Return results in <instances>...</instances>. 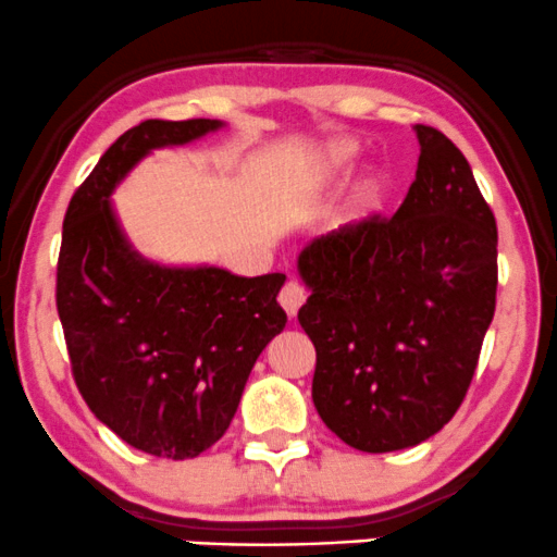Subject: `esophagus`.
I'll use <instances>...</instances> for the list:
<instances>
[{"mask_svg":"<svg viewBox=\"0 0 557 557\" xmlns=\"http://www.w3.org/2000/svg\"><path fill=\"white\" fill-rule=\"evenodd\" d=\"M305 299H307V294H305L302 286L297 284V281H286L284 289H281V294H278V305L284 307L286 315H289V318L297 315L299 307L305 305Z\"/></svg>","mask_w":557,"mask_h":557,"instance_id":"34e87169","label":"esophagus"}]
</instances>
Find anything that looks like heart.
<instances>
[{
	"instance_id": "obj_1",
	"label": "heart",
	"mask_w": 557,
	"mask_h": 557,
	"mask_svg": "<svg viewBox=\"0 0 557 557\" xmlns=\"http://www.w3.org/2000/svg\"><path fill=\"white\" fill-rule=\"evenodd\" d=\"M357 153H359V146L355 140H331L329 146L320 148L310 159V163L305 166L302 176H299V193L315 195L320 189L336 185V182L351 169ZM383 198H385V180L381 174H368L359 180V185L355 189L357 213L362 215L372 213L375 208H381Z\"/></svg>"
}]
</instances>
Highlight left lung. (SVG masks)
Here are the masks:
<instances>
[{"mask_svg": "<svg viewBox=\"0 0 557 557\" xmlns=\"http://www.w3.org/2000/svg\"><path fill=\"white\" fill-rule=\"evenodd\" d=\"M417 180L401 208L299 252L315 344L312 401L346 446L388 454L441 433L472 383L495 315L498 228L472 166L414 124Z\"/></svg>", "mask_w": 557, "mask_h": 557, "instance_id": "obj_1", "label": "left lung"}]
</instances>
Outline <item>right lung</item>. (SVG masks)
I'll list each match as a JSON object with an SVG mask.
<instances>
[{
  "label": "right lung",
  "instance_id": "right-lung-1",
  "mask_svg": "<svg viewBox=\"0 0 557 557\" xmlns=\"http://www.w3.org/2000/svg\"><path fill=\"white\" fill-rule=\"evenodd\" d=\"M221 127L140 122L98 159L64 215L57 310L72 375L111 433L159 459H195L226 433L255 359L286 325L276 302L284 273L156 263L129 245L111 206L150 150Z\"/></svg>",
  "mask_w": 557,
  "mask_h": 557
}]
</instances>
